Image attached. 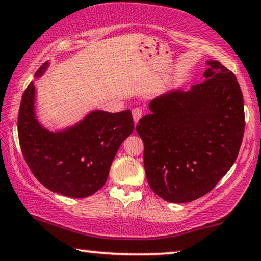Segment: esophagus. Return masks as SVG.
Returning <instances> with one entry per match:
<instances>
[{
    "mask_svg": "<svg viewBox=\"0 0 261 261\" xmlns=\"http://www.w3.org/2000/svg\"><path fill=\"white\" fill-rule=\"evenodd\" d=\"M132 114H133L134 123L137 124L139 122V120L141 118V116H143V110H141L140 108H134L133 111H132Z\"/></svg>",
    "mask_w": 261,
    "mask_h": 261,
    "instance_id": "1",
    "label": "esophagus"
}]
</instances>
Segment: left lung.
Returning <instances> with one entry per match:
<instances>
[{
  "mask_svg": "<svg viewBox=\"0 0 261 261\" xmlns=\"http://www.w3.org/2000/svg\"><path fill=\"white\" fill-rule=\"evenodd\" d=\"M206 63L202 83L154 98L137 126L148 185L169 202L193 201L213 189L242 143L245 109L236 76L218 61Z\"/></svg>",
  "mask_w": 261,
  "mask_h": 261,
  "instance_id": "8db88e82",
  "label": "left lung"
}]
</instances>
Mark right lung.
Returning a JSON list of instances; mask_svg holds the SVG:
<instances>
[{
  "label": "right lung",
  "instance_id": "1",
  "mask_svg": "<svg viewBox=\"0 0 261 261\" xmlns=\"http://www.w3.org/2000/svg\"><path fill=\"white\" fill-rule=\"evenodd\" d=\"M45 62L35 74L45 73ZM36 86L31 81L22 94L18 117L20 147L32 174L51 192L86 198L107 182L121 144L134 129L130 110L91 111L74 126L51 132L36 116Z\"/></svg>",
  "mask_w": 261,
  "mask_h": 261
}]
</instances>
